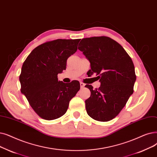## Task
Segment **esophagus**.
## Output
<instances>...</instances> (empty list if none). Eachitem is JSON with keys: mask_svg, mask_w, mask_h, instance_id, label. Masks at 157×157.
I'll use <instances>...</instances> for the list:
<instances>
[{"mask_svg": "<svg viewBox=\"0 0 157 157\" xmlns=\"http://www.w3.org/2000/svg\"><path fill=\"white\" fill-rule=\"evenodd\" d=\"M85 83H83V82H81V83H80V86H81V88L85 87Z\"/></svg>", "mask_w": 157, "mask_h": 157, "instance_id": "1", "label": "esophagus"}]
</instances>
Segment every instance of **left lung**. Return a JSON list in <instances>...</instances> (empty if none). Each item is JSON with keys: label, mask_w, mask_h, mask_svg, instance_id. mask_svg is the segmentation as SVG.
Wrapping results in <instances>:
<instances>
[{"label": "left lung", "mask_w": 157, "mask_h": 157, "mask_svg": "<svg viewBox=\"0 0 157 157\" xmlns=\"http://www.w3.org/2000/svg\"><path fill=\"white\" fill-rule=\"evenodd\" d=\"M78 49L89 60V74L96 73L101 82L98 89L85 86L91 92L85 101L86 112L94 120L110 121L133 93L136 75L132 59L116 41L105 36L82 39Z\"/></svg>", "instance_id": "8db88e82"}]
</instances>
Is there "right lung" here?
<instances>
[{"label":"right lung","mask_w":157,"mask_h":157,"mask_svg":"<svg viewBox=\"0 0 157 157\" xmlns=\"http://www.w3.org/2000/svg\"><path fill=\"white\" fill-rule=\"evenodd\" d=\"M79 41L57 39L45 42L34 49L22 65L20 90L42 119L62 117L79 90L78 81L65 84L58 79V74L66 69L68 58L78 50Z\"/></svg>","instance_id":"add662e5"}]
</instances>
